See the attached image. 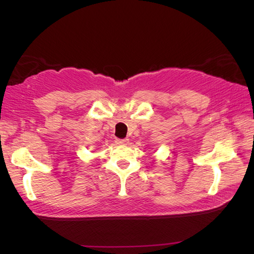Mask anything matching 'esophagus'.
Here are the masks:
<instances>
[{
  "instance_id": "esophagus-1",
  "label": "esophagus",
  "mask_w": 254,
  "mask_h": 254,
  "mask_svg": "<svg viewBox=\"0 0 254 254\" xmlns=\"http://www.w3.org/2000/svg\"><path fill=\"white\" fill-rule=\"evenodd\" d=\"M115 143H117L118 145H126L129 143V140L128 139H122V140L118 139L117 141H115Z\"/></svg>"
}]
</instances>
